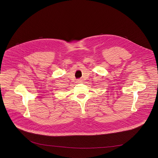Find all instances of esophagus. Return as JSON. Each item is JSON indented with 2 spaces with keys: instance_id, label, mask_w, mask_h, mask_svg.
Wrapping results in <instances>:
<instances>
[{
  "instance_id": "1",
  "label": "esophagus",
  "mask_w": 158,
  "mask_h": 158,
  "mask_svg": "<svg viewBox=\"0 0 158 158\" xmlns=\"http://www.w3.org/2000/svg\"><path fill=\"white\" fill-rule=\"evenodd\" d=\"M82 81V80L81 79H79L77 80V83H81Z\"/></svg>"
}]
</instances>
